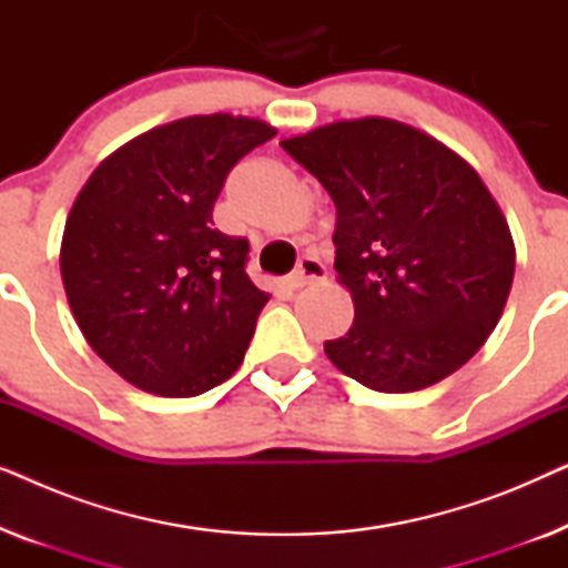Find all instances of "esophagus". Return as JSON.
<instances>
[{"instance_id": "34e87169", "label": "esophagus", "mask_w": 568, "mask_h": 568, "mask_svg": "<svg viewBox=\"0 0 568 568\" xmlns=\"http://www.w3.org/2000/svg\"><path fill=\"white\" fill-rule=\"evenodd\" d=\"M325 278V266L321 261L315 258V255H305V258H300L297 268L292 271V276L286 278V284H290V290H300V286H307V284H317Z\"/></svg>"}]
</instances>
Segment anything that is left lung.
I'll return each mask as SVG.
<instances>
[{
  "label": "left lung",
  "mask_w": 568,
  "mask_h": 568,
  "mask_svg": "<svg viewBox=\"0 0 568 568\" xmlns=\"http://www.w3.org/2000/svg\"><path fill=\"white\" fill-rule=\"evenodd\" d=\"M336 204V278L354 323L325 354L377 393L424 390L460 369L499 323L515 240L460 154L367 115L284 139Z\"/></svg>",
  "instance_id": "obj_1"
}]
</instances>
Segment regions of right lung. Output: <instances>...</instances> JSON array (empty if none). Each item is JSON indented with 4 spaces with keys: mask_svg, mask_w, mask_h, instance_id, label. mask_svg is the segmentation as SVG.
I'll return each mask as SVG.
<instances>
[{
    "mask_svg": "<svg viewBox=\"0 0 568 568\" xmlns=\"http://www.w3.org/2000/svg\"><path fill=\"white\" fill-rule=\"evenodd\" d=\"M276 129L212 113L150 129L100 162L61 237V278L82 336L139 390L193 398L232 377L268 292L245 237L214 230L240 158Z\"/></svg>",
    "mask_w": 568,
    "mask_h": 568,
    "instance_id": "add662e5",
    "label": "right lung"
}]
</instances>
